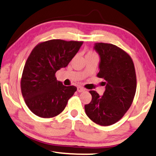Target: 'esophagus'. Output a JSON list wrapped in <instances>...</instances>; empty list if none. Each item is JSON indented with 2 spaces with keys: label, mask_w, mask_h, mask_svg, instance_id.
<instances>
[{
  "label": "esophagus",
  "mask_w": 156,
  "mask_h": 156,
  "mask_svg": "<svg viewBox=\"0 0 156 156\" xmlns=\"http://www.w3.org/2000/svg\"><path fill=\"white\" fill-rule=\"evenodd\" d=\"M77 90H78V92H83L85 90V88L83 87H81V86H78V87L77 88Z\"/></svg>",
  "instance_id": "34e87169"
}]
</instances>
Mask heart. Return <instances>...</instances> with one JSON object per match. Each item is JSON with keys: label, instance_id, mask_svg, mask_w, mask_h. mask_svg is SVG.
Masks as SVG:
<instances>
[{"label": "heart", "instance_id": "1", "mask_svg": "<svg viewBox=\"0 0 156 156\" xmlns=\"http://www.w3.org/2000/svg\"><path fill=\"white\" fill-rule=\"evenodd\" d=\"M94 57L97 58V55H96V52L93 50H88L86 55V58H94Z\"/></svg>", "mask_w": 156, "mask_h": 156}]
</instances>
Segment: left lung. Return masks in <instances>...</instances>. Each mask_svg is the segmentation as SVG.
<instances>
[{
	"label": "left lung",
	"mask_w": 156,
	"mask_h": 156,
	"mask_svg": "<svg viewBox=\"0 0 156 156\" xmlns=\"http://www.w3.org/2000/svg\"><path fill=\"white\" fill-rule=\"evenodd\" d=\"M94 48L101 58L97 77L105 80L106 90L101 96L90 90L92 99L85 112L95 123L109 126L121 119L132 105L137 88L135 66L130 55L116 45L101 42Z\"/></svg>",
	"instance_id": "left-lung-1"
}]
</instances>
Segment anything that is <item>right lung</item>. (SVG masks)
I'll use <instances>...</instances> for the list:
<instances>
[{
  "instance_id": "obj_1",
  "label": "right lung",
  "mask_w": 156,
  "mask_h": 156,
  "mask_svg": "<svg viewBox=\"0 0 156 156\" xmlns=\"http://www.w3.org/2000/svg\"><path fill=\"white\" fill-rule=\"evenodd\" d=\"M83 42L51 39L39 43L27 58L21 78V90L31 112L38 117L60 114L77 90L56 79L55 73L68 66Z\"/></svg>"
}]
</instances>
